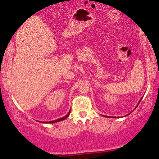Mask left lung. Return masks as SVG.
<instances>
[{
  "mask_svg": "<svg viewBox=\"0 0 159 159\" xmlns=\"http://www.w3.org/2000/svg\"><path fill=\"white\" fill-rule=\"evenodd\" d=\"M142 99H143V98H141V99H140V100L139 101V102H138V104L136 105V106H135V109L137 108V106H138V104H139V103H140V101H141V100H142ZM135 109H134V110H135ZM131 112H130V113H131ZM130 113H129V114H130ZM129 114H128V115H126V116H127V115H129ZM103 116H104V117H108V116H105V115H103ZM111 117V118H112H112H115L114 117Z\"/></svg>",
  "mask_w": 159,
  "mask_h": 159,
  "instance_id": "obj_1",
  "label": "left lung"
}]
</instances>
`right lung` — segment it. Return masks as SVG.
Listing matches in <instances>:
<instances>
[{
  "mask_svg": "<svg viewBox=\"0 0 159 159\" xmlns=\"http://www.w3.org/2000/svg\"><path fill=\"white\" fill-rule=\"evenodd\" d=\"M70 112H71V109L70 110V111H69L68 113H67V115H66L65 116L62 117H61V118H60V119H57V120H53V121H49V122H40V121H39V122H43V123H47V124H53V123H56V122H60V121L64 120L66 119V118L68 117L69 115H70Z\"/></svg>",
  "mask_w": 159,
  "mask_h": 159,
  "instance_id": "right-lung-1",
  "label": "right lung"
}]
</instances>
